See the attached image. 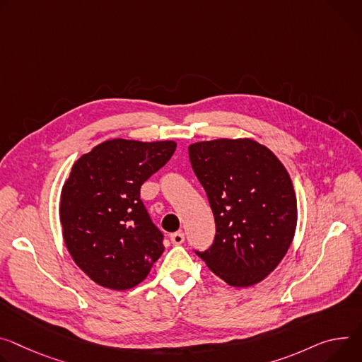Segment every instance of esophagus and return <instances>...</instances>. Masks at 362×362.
Instances as JSON below:
<instances>
[{
    "mask_svg": "<svg viewBox=\"0 0 362 362\" xmlns=\"http://www.w3.org/2000/svg\"><path fill=\"white\" fill-rule=\"evenodd\" d=\"M170 240H172V243H173L175 245H180V244L185 243V234H183L182 231L173 233V234L170 235Z\"/></svg>",
    "mask_w": 362,
    "mask_h": 362,
    "instance_id": "esophagus-1",
    "label": "esophagus"
}]
</instances>
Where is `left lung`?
<instances>
[{
  "instance_id": "8db88e82",
  "label": "left lung",
  "mask_w": 362,
  "mask_h": 362,
  "mask_svg": "<svg viewBox=\"0 0 362 362\" xmlns=\"http://www.w3.org/2000/svg\"><path fill=\"white\" fill-rule=\"evenodd\" d=\"M189 158L216 226L211 248L196 254L229 286L264 280L286 255L298 225V201L283 163L251 139L194 143Z\"/></svg>"
}]
</instances>
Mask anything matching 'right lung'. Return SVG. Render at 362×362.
I'll return each mask as SVG.
<instances>
[{
  "mask_svg": "<svg viewBox=\"0 0 362 362\" xmlns=\"http://www.w3.org/2000/svg\"><path fill=\"white\" fill-rule=\"evenodd\" d=\"M175 150V141L114 139L75 161L62 187L59 216L69 254L96 284L133 288L163 254V234L140 189Z\"/></svg>",
  "mask_w": 362,
  "mask_h": 362,
  "instance_id": "1",
  "label": "right lung"
}]
</instances>
